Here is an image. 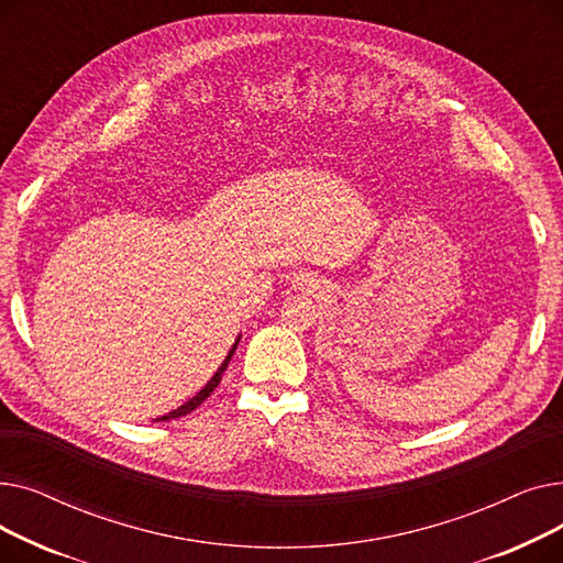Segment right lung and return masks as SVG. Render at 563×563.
<instances>
[{
    "mask_svg": "<svg viewBox=\"0 0 563 563\" xmlns=\"http://www.w3.org/2000/svg\"><path fill=\"white\" fill-rule=\"evenodd\" d=\"M236 342H240V340H236ZM236 342H234V346L230 349V353H228V358L223 361V365H221V367L217 369V374H214V376H212L210 380H207V386H205V388H202V390H200V393H198V395H196L194 399H189V401H187V404H183L180 408H175V410H170V412H168V416L159 418L162 422H164V420H173V418H180V416H187V412H191L194 408H198V406H200V404H202V401H205L207 397H210V395L214 393V388L219 386V380H221V374L225 372V367H228V363H230V358H232V353H234V349H236Z\"/></svg>",
    "mask_w": 563,
    "mask_h": 563,
    "instance_id": "1",
    "label": "right lung"
}]
</instances>
